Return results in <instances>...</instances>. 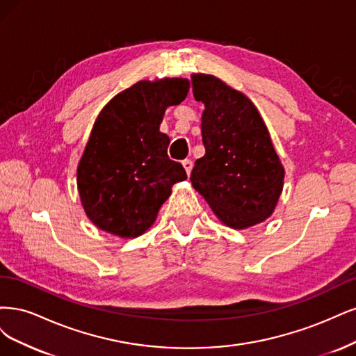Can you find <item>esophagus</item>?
Returning <instances> with one entry per match:
<instances>
[{
  "mask_svg": "<svg viewBox=\"0 0 356 356\" xmlns=\"http://www.w3.org/2000/svg\"><path fill=\"white\" fill-rule=\"evenodd\" d=\"M183 167H185V170H186V175L189 176V175H191V171H192V167H193V163L191 161V159H185V161H183Z\"/></svg>",
  "mask_w": 356,
  "mask_h": 356,
  "instance_id": "34e87169",
  "label": "esophagus"
}]
</instances>
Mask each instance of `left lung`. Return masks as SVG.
<instances>
[{
	"mask_svg": "<svg viewBox=\"0 0 356 356\" xmlns=\"http://www.w3.org/2000/svg\"><path fill=\"white\" fill-rule=\"evenodd\" d=\"M192 93L204 103L205 155L191 181L223 225L247 229L272 216L285 170L254 103L210 74H192Z\"/></svg>",
	"mask_w": 356,
	"mask_h": 356,
	"instance_id": "obj_1",
	"label": "left lung"
}]
</instances>
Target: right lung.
Here are the masks:
<instances>
[{
    "instance_id": "right-lung-1",
    "label": "right lung",
    "mask_w": 356,
    "mask_h": 356,
    "mask_svg": "<svg viewBox=\"0 0 356 356\" xmlns=\"http://www.w3.org/2000/svg\"><path fill=\"white\" fill-rule=\"evenodd\" d=\"M188 91L186 78L143 79L100 111L79 159L76 186L87 217L102 231L140 236L155 223L171 186L188 179L168 158L170 139L159 131L167 108Z\"/></svg>"
}]
</instances>
